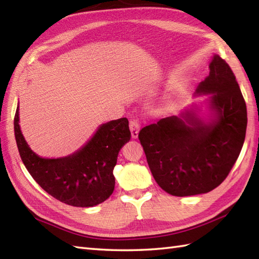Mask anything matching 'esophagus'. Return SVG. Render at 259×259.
<instances>
[{"label": "esophagus", "instance_id": "esophagus-1", "mask_svg": "<svg viewBox=\"0 0 259 259\" xmlns=\"http://www.w3.org/2000/svg\"><path fill=\"white\" fill-rule=\"evenodd\" d=\"M129 124H130L131 136H133L134 139H136L137 137H138L139 130H140V123H139V121H138V119H131Z\"/></svg>", "mask_w": 259, "mask_h": 259}]
</instances>
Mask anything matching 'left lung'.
Wrapping results in <instances>:
<instances>
[{
    "mask_svg": "<svg viewBox=\"0 0 259 259\" xmlns=\"http://www.w3.org/2000/svg\"><path fill=\"white\" fill-rule=\"evenodd\" d=\"M197 93H212L217 119L203 123L191 112L146 125L138 138L157 184L178 197L206 194L226 179L243 148L247 109L228 63L214 56Z\"/></svg>",
    "mask_w": 259,
    "mask_h": 259,
    "instance_id": "obj_1",
    "label": "left lung"
}]
</instances>
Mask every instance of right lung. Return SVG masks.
Instances as JSON below:
<instances>
[{
    "instance_id": "right-lung-1",
    "label": "right lung",
    "mask_w": 259,
    "mask_h": 259,
    "mask_svg": "<svg viewBox=\"0 0 259 259\" xmlns=\"http://www.w3.org/2000/svg\"><path fill=\"white\" fill-rule=\"evenodd\" d=\"M14 133L20 157L33 179L49 195L74 207H93L111 196L118 153L131 137L128 119L121 118L102 124L72 156L45 159L35 155L24 140L19 125V106Z\"/></svg>"
}]
</instances>
